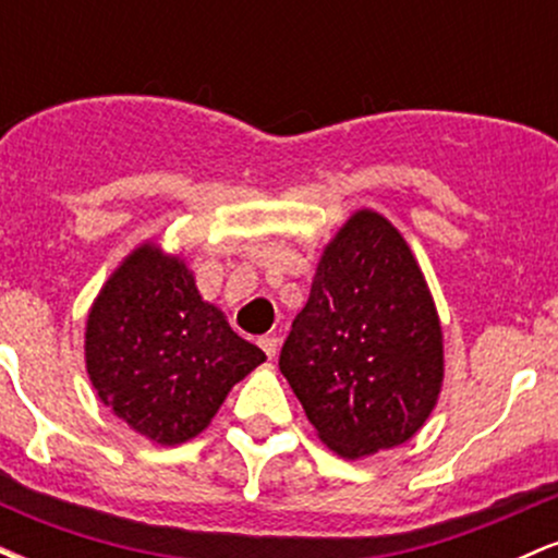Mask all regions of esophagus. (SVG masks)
Returning a JSON list of instances; mask_svg holds the SVG:
<instances>
[{"label":"esophagus","instance_id":"obj_1","mask_svg":"<svg viewBox=\"0 0 558 558\" xmlns=\"http://www.w3.org/2000/svg\"><path fill=\"white\" fill-rule=\"evenodd\" d=\"M259 345H262V351H265V354H267V360H272V356L275 354H278V338H275V336H262L259 338Z\"/></svg>","mask_w":558,"mask_h":558}]
</instances>
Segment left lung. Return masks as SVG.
<instances>
[{"mask_svg":"<svg viewBox=\"0 0 558 558\" xmlns=\"http://www.w3.org/2000/svg\"><path fill=\"white\" fill-rule=\"evenodd\" d=\"M280 373L319 438L345 459L407 444L444 383L438 312L412 248L362 209L328 243Z\"/></svg>","mask_w":558,"mask_h":558,"instance_id":"1","label":"left lung"}]
</instances>
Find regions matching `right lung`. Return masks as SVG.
Segmentation results:
<instances>
[{"label": "right lung", "mask_w": 558, "mask_h": 558, "mask_svg": "<svg viewBox=\"0 0 558 558\" xmlns=\"http://www.w3.org/2000/svg\"><path fill=\"white\" fill-rule=\"evenodd\" d=\"M262 362L265 351L198 296L189 267L151 243L112 272L88 312L86 369L96 393L162 446L202 433Z\"/></svg>", "instance_id": "1"}]
</instances>
